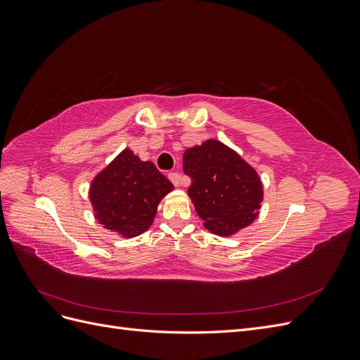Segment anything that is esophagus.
<instances>
[{"label":"esophagus","instance_id":"1","mask_svg":"<svg viewBox=\"0 0 360 360\" xmlns=\"http://www.w3.org/2000/svg\"><path fill=\"white\" fill-rule=\"evenodd\" d=\"M168 179L176 184V186H180V174L179 172H169L168 174Z\"/></svg>","mask_w":360,"mask_h":360}]
</instances>
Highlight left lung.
Returning a JSON list of instances; mask_svg holds the SVG:
<instances>
[{"label": "left lung", "mask_w": 360, "mask_h": 360, "mask_svg": "<svg viewBox=\"0 0 360 360\" xmlns=\"http://www.w3.org/2000/svg\"><path fill=\"white\" fill-rule=\"evenodd\" d=\"M183 171L195 212L212 234L230 237L252 224L264 198L263 183L254 167L217 139L184 150Z\"/></svg>", "instance_id": "1"}]
</instances>
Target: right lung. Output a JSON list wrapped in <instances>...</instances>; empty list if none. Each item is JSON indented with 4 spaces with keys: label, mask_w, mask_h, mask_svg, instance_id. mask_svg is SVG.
Listing matches in <instances>:
<instances>
[{
    "label": "right lung",
    "mask_w": 360,
    "mask_h": 360,
    "mask_svg": "<svg viewBox=\"0 0 360 360\" xmlns=\"http://www.w3.org/2000/svg\"><path fill=\"white\" fill-rule=\"evenodd\" d=\"M172 189L153 162L141 160L127 147L96 174L89 200L94 219L105 230L134 238L151 226L158 205Z\"/></svg>",
    "instance_id": "1"
}]
</instances>
